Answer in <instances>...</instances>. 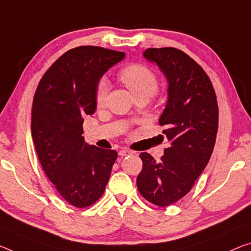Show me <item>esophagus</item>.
Segmentation results:
<instances>
[{
	"instance_id": "esophagus-1",
	"label": "esophagus",
	"mask_w": 251,
	"mask_h": 251,
	"mask_svg": "<svg viewBox=\"0 0 251 251\" xmlns=\"http://www.w3.org/2000/svg\"><path fill=\"white\" fill-rule=\"evenodd\" d=\"M118 154H119V156L124 157V156H129V155H132L133 152H132V151H129V150H121V151H119Z\"/></svg>"
}]
</instances>
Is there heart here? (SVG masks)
I'll return each instance as SVG.
<instances>
[{
    "instance_id": "1",
    "label": "heart",
    "mask_w": 251,
    "mask_h": 251,
    "mask_svg": "<svg viewBox=\"0 0 251 251\" xmlns=\"http://www.w3.org/2000/svg\"><path fill=\"white\" fill-rule=\"evenodd\" d=\"M119 77L123 83L128 88L135 98L146 96L152 97L158 89V80L156 75L149 67L142 63H132L126 66L119 71ZM109 85L106 79H100L96 87V104L97 106H104L108 95Z\"/></svg>"
}]
</instances>
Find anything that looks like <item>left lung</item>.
<instances>
[{
  "label": "left lung",
  "mask_w": 251,
  "mask_h": 251,
  "mask_svg": "<svg viewBox=\"0 0 251 251\" xmlns=\"http://www.w3.org/2000/svg\"><path fill=\"white\" fill-rule=\"evenodd\" d=\"M143 54L168 79V104L158 123L170 146L160 162L146 152L140 154L143 169L136 184L143 198L164 208L188 194L208 164L219 109L211 80L190 55L171 47L150 48Z\"/></svg>",
  "instance_id": "1"
}]
</instances>
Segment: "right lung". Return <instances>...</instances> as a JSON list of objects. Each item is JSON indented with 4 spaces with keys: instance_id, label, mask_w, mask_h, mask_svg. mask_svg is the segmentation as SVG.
<instances>
[{
    "instance_id": "obj_1",
    "label": "right lung",
    "mask_w": 251,
    "mask_h": 251,
    "mask_svg": "<svg viewBox=\"0 0 251 251\" xmlns=\"http://www.w3.org/2000/svg\"><path fill=\"white\" fill-rule=\"evenodd\" d=\"M124 52L82 46L63 53L47 70L35 90L31 133L39 161L55 190L75 208H87L105 192L114 150L87 145L86 115L96 110V87Z\"/></svg>"
}]
</instances>
